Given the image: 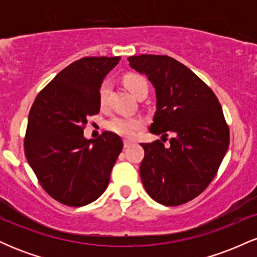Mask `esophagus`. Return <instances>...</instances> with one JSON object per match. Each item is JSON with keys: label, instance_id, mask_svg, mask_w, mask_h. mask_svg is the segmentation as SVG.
I'll return each instance as SVG.
<instances>
[{"label": "esophagus", "instance_id": "esophagus-1", "mask_svg": "<svg viewBox=\"0 0 257 257\" xmlns=\"http://www.w3.org/2000/svg\"><path fill=\"white\" fill-rule=\"evenodd\" d=\"M133 144V141L131 140H124L123 141V145H124V149H126V147H129Z\"/></svg>", "mask_w": 257, "mask_h": 257}]
</instances>
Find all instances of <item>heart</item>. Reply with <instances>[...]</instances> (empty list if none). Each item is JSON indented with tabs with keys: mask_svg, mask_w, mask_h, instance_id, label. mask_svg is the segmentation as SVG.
I'll return each mask as SVG.
<instances>
[{
	"mask_svg": "<svg viewBox=\"0 0 257 257\" xmlns=\"http://www.w3.org/2000/svg\"><path fill=\"white\" fill-rule=\"evenodd\" d=\"M125 87L138 96L143 90H149V85H147L146 79L143 76L137 75V73H126L123 77ZM110 82L105 81L101 84L99 90V102L101 106L106 105L107 101L108 93H110ZM145 125V119L143 117H128V116H116L111 118L107 122V129L114 134L120 135L124 138H134L139 131L144 128Z\"/></svg>",
	"mask_w": 257,
	"mask_h": 257,
	"instance_id": "b5f03b06",
	"label": "heart"
}]
</instances>
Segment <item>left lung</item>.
I'll use <instances>...</instances> for the list:
<instances>
[{
  "label": "left lung",
  "instance_id": "left-lung-1",
  "mask_svg": "<svg viewBox=\"0 0 257 257\" xmlns=\"http://www.w3.org/2000/svg\"><path fill=\"white\" fill-rule=\"evenodd\" d=\"M147 76L157 96L150 132L169 139L141 144L140 176L146 192L163 205L190 202L216 175L229 145V128L214 91L184 64L168 55L129 57Z\"/></svg>",
  "mask_w": 257,
  "mask_h": 257
}]
</instances>
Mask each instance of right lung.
Here are the masks:
<instances>
[{"instance_id": "right-lung-1", "label": "right lung", "mask_w": 257, "mask_h": 257, "mask_svg": "<svg viewBox=\"0 0 257 257\" xmlns=\"http://www.w3.org/2000/svg\"><path fill=\"white\" fill-rule=\"evenodd\" d=\"M120 57H87L65 67L38 93L29 113L25 156L52 198L69 206L98 199L123 149L118 135L104 132L87 140L83 129L99 113L102 79Z\"/></svg>"}]
</instances>
